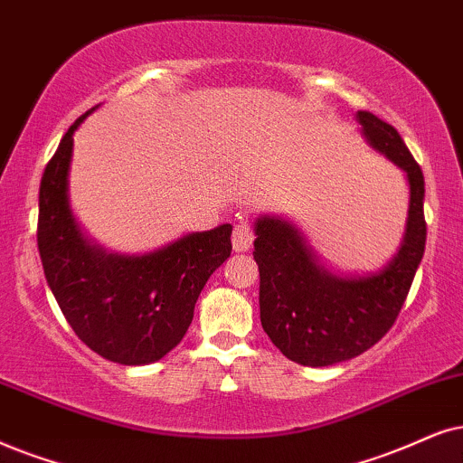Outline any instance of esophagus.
<instances>
[{
	"mask_svg": "<svg viewBox=\"0 0 463 463\" xmlns=\"http://www.w3.org/2000/svg\"><path fill=\"white\" fill-rule=\"evenodd\" d=\"M251 241H254V232L248 222H239L232 231V250L235 251H248L251 248Z\"/></svg>",
	"mask_w": 463,
	"mask_h": 463,
	"instance_id": "34e87169",
	"label": "esophagus"
}]
</instances>
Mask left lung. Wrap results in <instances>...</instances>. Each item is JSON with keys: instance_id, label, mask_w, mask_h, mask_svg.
Listing matches in <instances>:
<instances>
[{"instance_id": "obj_1", "label": "left lung", "mask_w": 463, "mask_h": 463, "mask_svg": "<svg viewBox=\"0 0 463 463\" xmlns=\"http://www.w3.org/2000/svg\"><path fill=\"white\" fill-rule=\"evenodd\" d=\"M367 145L406 173L411 201L400 250L367 275H337L320 262L299 226L279 215L254 222L260 273V323L290 361L326 367L354 359L393 326L425 251V181L400 132L359 110Z\"/></svg>"}]
</instances>
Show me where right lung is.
Instances as JSON below:
<instances>
[{
	"instance_id": "add662e5",
	"label": "right lung",
	"mask_w": 463,
	"mask_h": 463,
	"mask_svg": "<svg viewBox=\"0 0 463 463\" xmlns=\"http://www.w3.org/2000/svg\"><path fill=\"white\" fill-rule=\"evenodd\" d=\"M90 113L70 126L44 168L40 259L46 284L80 342L113 363L149 365L184 339L198 295L231 256L232 226L190 232L147 254H117L87 239L70 207L68 177L74 132Z\"/></svg>"
}]
</instances>
